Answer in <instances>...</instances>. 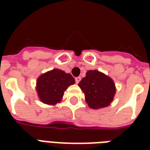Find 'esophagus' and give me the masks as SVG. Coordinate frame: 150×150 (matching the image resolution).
Segmentation results:
<instances>
[{
  "label": "esophagus",
  "mask_w": 150,
  "mask_h": 150,
  "mask_svg": "<svg viewBox=\"0 0 150 150\" xmlns=\"http://www.w3.org/2000/svg\"><path fill=\"white\" fill-rule=\"evenodd\" d=\"M80 80H81V78H80L79 76V77H76V78H75V82H76V83H79Z\"/></svg>",
  "instance_id": "34e87169"
}]
</instances>
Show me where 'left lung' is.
Wrapping results in <instances>:
<instances>
[{
  "label": "left lung",
  "mask_w": 150,
  "mask_h": 150,
  "mask_svg": "<svg viewBox=\"0 0 150 150\" xmlns=\"http://www.w3.org/2000/svg\"><path fill=\"white\" fill-rule=\"evenodd\" d=\"M89 108L100 109L109 106L116 94L112 79L97 70H90L79 83Z\"/></svg>",
  "instance_id": "obj_1"
}]
</instances>
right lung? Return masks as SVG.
Instances as JSON below:
<instances>
[{
	"instance_id": "add662e5",
	"label": "right lung",
	"mask_w": 150,
	"mask_h": 150,
	"mask_svg": "<svg viewBox=\"0 0 150 150\" xmlns=\"http://www.w3.org/2000/svg\"><path fill=\"white\" fill-rule=\"evenodd\" d=\"M75 83V79L71 74L59 69H53L38 78L36 91L43 104L55 105L62 100L64 91L69 86Z\"/></svg>"
}]
</instances>
